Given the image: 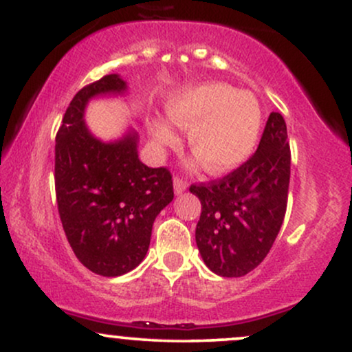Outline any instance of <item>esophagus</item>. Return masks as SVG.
I'll list each match as a JSON object with an SVG mask.
<instances>
[{"mask_svg": "<svg viewBox=\"0 0 352 352\" xmlns=\"http://www.w3.org/2000/svg\"><path fill=\"white\" fill-rule=\"evenodd\" d=\"M185 190H187V182L182 180L180 177H175V179H173V192H175V195H180L184 193Z\"/></svg>", "mask_w": 352, "mask_h": 352, "instance_id": "obj_1", "label": "esophagus"}]
</instances>
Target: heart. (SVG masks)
I'll return each mask as SVG.
<instances>
[{
	"mask_svg": "<svg viewBox=\"0 0 352 352\" xmlns=\"http://www.w3.org/2000/svg\"><path fill=\"white\" fill-rule=\"evenodd\" d=\"M168 118L177 128L188 129L190 151L210 173L243 165L256 149L262 128L256 96L218 82L197 85L172 98ZM149 133L159 149L179 144V134L165 118H151Z\"/></svg>",
	"mask_w": 352,
	"mask_h": 352,
	"instance_id": "obj_1",
	"label": "heart"
}]
</instances>
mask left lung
I'll list each match as a JSON object with an SVG mask.
<instances>
[{
  "mask_svg": "<svg viewBox=\"0 0 352 352\" xmlns=\"http://www.w3.org/2000/svg\"><path fill=\"white\" fill-rule=\"evenodd\" d=\"M289 182L287 124L280 113H270L248 162L223 179L190 187L201 201L195 239L211 272L243 277L265 259L285 217Z\"/></svg>",
  "mask_w": 352,
  "mask_h": 352,
  "instance_id": "left-lung-1",
  "label": "left lung"
}]
</instances>
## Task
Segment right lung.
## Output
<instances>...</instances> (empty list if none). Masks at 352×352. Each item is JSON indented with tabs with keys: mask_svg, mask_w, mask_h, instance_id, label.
<instances>
[{
	"mask_svg": "<svg viewBox=\"0 0 352 352\" xmlns=\"http://www.w3.org/2000/svg\"><path fill=\"white\" fill-rule=\"evenodd\" d=\"M126 91L128 83L118 74L83 87L55 138V195L63 231L77 259L103 277L141 264L152 224L173 200L170 172L139 160L134 129L104 142L85 124L90 100Z\"/></svg>",
	"mask_w": 352,
	"mask_h": 352,
	"instance_id": "1",
	"label": "right lung"
}]
</instances>
